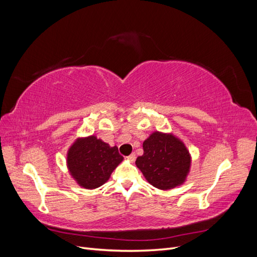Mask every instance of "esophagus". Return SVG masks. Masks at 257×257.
<instances>
[{"mask_svg": "<svg viewBox=\"0 0 257 257\" xmlns=\"http://www.w3.org/2000/svg\"><path fill=\"white\" fill-rule=\"evenodd\" d=\"M135 159H136V154H135V153H132L131 155H128V157H127V160H128L130 162H132V163H133V162L135 161Z\"/></svg>", "mask_w": 257, "mask_h": 257, "instance_id": "obj_1", "label": "esophagus"}]
</instances>
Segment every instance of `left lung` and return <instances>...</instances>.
Here are the masks:
<instances>
[{"label":"left lung","mask_w":257,"mask_h":257,"mask_svg":"<svg viewBox=\"0 0 257 257\" xmlns=\"http://www.w3.org/2000/svg\"><path fill=\"white\" fill-rule=\"evenodd\" d=\"M144 154L136 159L146 180L167 191L183 184L191 170L192 157L185 144L173 133L154 131L143 144Z\"/></svg>","instance_id":"obj_1"}]
</instances>
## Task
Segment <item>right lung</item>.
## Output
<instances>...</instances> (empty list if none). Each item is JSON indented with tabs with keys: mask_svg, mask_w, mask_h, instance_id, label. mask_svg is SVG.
<instances>
[{
	"mask_svg": "<svg viewBox=\"0 0 257 257\" xmlns=\"http://www.w3.org/2000/svg\"><path fill=\"white\" fill-rule=\"evenodd\" d=\"M122 161L118 147L109 146L95 135L77 137L66 153L69 175L85 190L106 183Z\"/></svg>",
	"mask_w": 257,
	"mask_h": 257,
	"instance_id": "1",
	"label": "right lung"
}]
</instances>
